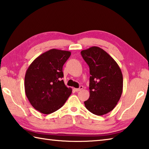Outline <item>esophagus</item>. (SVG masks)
Listing matches in <instances>:
<instances>
[{
	"label": "esophagus",
	"instance_id": "34e87169",
	"mask_svg": "<svg viewBox=\"0 0 149 149\" xmlns=\"http://www.w3.org/2000/svg\"><path fill=\"white\" fill-rule=\"evenodd\" d=\"M83 89H84V87H83V86H80L79 88H74V90H75L76 92H78V91H79L82 90Z\"/></svg>",
	"mask_w": 149,
	"mask_h": 149
}]
</instances>
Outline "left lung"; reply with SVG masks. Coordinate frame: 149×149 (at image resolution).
Segmentation results:
<instances>
[{"label": "left lung", "mask_w": 149, "mask_h": 149, "mask_svg": "<svg viewBox=\"0 0 149 149\" xmlns=\"http://www.w3.org/2000/svg\"><path fill=\"white\" fill-rule=\"evenodd\" d=\"M89 66V99L84 102L87 109L102 116L116 106L123 91V75L116 62L107 52L92 47L81 52Z\"/></svg>", "instance_id": "obj_1"}]
</instances>
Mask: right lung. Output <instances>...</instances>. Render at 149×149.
I'll return each mask as SVG.
<instances>
[{"mask_svg": "<svg viewBox=\"0 0 149 149\" xmlns=\"http://www.w3.org/2000/svg\"><path fill=\"white\" fill-rule=\"evenodd\" d=\"M71 52L50 49L36 58L25 75V93L35 110L49 114L60 109L72 94L63 79V65Z\"/></svg>", "mask_w": 149, "mask_h": 149, "instance_id": "obj_1", "label": "right lung"}]
</instances>
